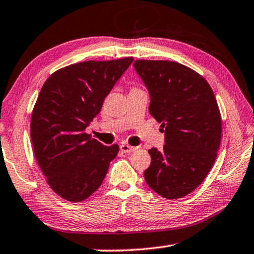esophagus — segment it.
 Masks as SVG:
<instances>
[{
	"instance_id": "1",
	"label": "esophagus",
	"mask_w": 254,
	"mask_h": 254,
	"mask_svg": "<svg viewBox=\"0 0 254 254\" xmlns=\"http://www.w3.org/2000/svg\"><path fill=\"white\" fill-rule=\"evenodd\" d=\"M120 149H121V151L124 152V154H128V152H132V151L136 150V147H132L127 143H123V144H121V146H120Z\"/></svg>"
}]
</instances>
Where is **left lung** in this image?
<instances>
[{
  "label": "left lung",
  "instance_id": "1",
  "mask_svg": "<svg viewBox=\"0 0 254 254\" xmlns=\"http://www.w3.org/2000/svg\"><path fill=\"white\" fill-rule=\"evenodd\" d=\"M133 65L150 94L149 112L165 131L163 150H148L144 180L164 198H183L207 178L220 146L214 91L202 75L178 62L136 60Z\"/></svg>",
  "mask_w": 254,
  "mask_h": 254
}]
</instances>
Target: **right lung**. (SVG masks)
Segmentation results:
<instances>
[{
  "label": "right lung",
  "instance_id": "right-lung-1",
  "mask_svg": "<svg viewBox=\"0 0 254 254\" xmlns=\"http://www.w3.org/2000/svg\"><path fill=\"white\" fill-rule=\"evenodd\" d=\"M132 61L71 64L52 73L40 89L31 113V144L46 182L64 200L89 198L118 155V144L104 146L86 127Z\"/></svg>",
  "mask_w": 254,
  "mask_h": 254
}]
</instances>
